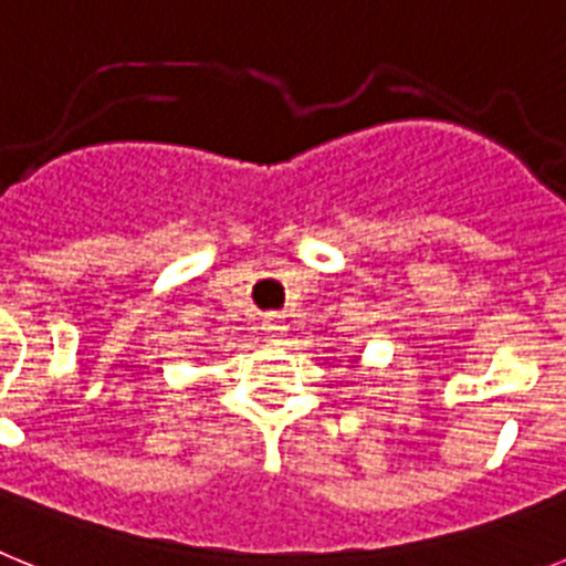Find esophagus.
<instances>
[{
    "label": "esophagus",
    "mask_w": 566,
    "mask_h": 566,
    "mask_svg": "<svg viewBox=\"0 0 566 566\" xmlns=\"http://www.w3.org/2000/svg\"><path fill=\"white\" fill-rule=\"evenodd\" d=\"M263 332L272 339L283 337V334H286V319H283V314H266V319H263Z\"/></svg>",
    "instance_id": "esophagus-1"
}]
</instances>
